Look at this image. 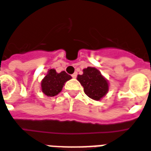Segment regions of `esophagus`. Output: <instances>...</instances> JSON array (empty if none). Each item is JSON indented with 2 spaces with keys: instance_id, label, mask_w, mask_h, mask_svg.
Here are the masks:
<instances>
[{
  "instance_id": "1",
  "label": "esophagus",
  "mask_w": 151,
  "mask_h": 151,
  "mask_svg": "<svg viewBox=\"0 0 151 151\" xmlns=\"http://www.w3.org/2000/svg\"><path fill=\"white\" fill-rule=\"evenodd\" d=\"M71 76H72V78H76V77H77V73H76V72H75L74 74L71 75Z\"/></svg>"
}]
</instances>
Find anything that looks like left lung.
<instances>
[{
  "mask_svg": "<svg viewBox=\"0 0 151 151\" xmlns=\"http://www.w3.org/2000/svg\"><path fill=\"white\" fill-rule=\"evenodd\" d=\"M77 80L83 87L85 94L92 100L100 101L109 91L108 80L95 68L83 69V75H78Z\"/></svg>",
  "mask_w": 151,
  "mask_h": 151,
  "instance_id": "left-lung-1",
  "label": "left lung"
}]
</instances>
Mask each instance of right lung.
Here are the masks:
<instances>
[{
    "label": "right lung",
    "instance_id": "obj_1",
    "mask_svg": "<svg viewBox=\"0 0 151 151\" xmlns=\"http://www.w3.org/2000/svg\"><path fill=\"white\" fill-rule=\"evenodd\" d=\"M71 79V76L64 71L58 73L55 69H50L41 82V88L47 96H55L62 91L64 83Z\"/></svg>",
    "mask_w": 151,
    "mask_h": 151
}]
</instances>
